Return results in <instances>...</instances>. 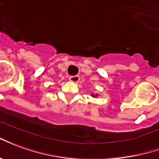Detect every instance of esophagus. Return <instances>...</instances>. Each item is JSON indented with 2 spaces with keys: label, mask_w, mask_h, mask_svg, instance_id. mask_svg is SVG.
Here are the masks:
<instances>
[{
  "label": "esophagus",
  "mask_w": 159,
  "mask_h": 159,
  "mask_svg": "<svg viewBox=\"0 0 159 159\" xmlns=\"http://www.w3.org/2000/svg\"><path fill=\"white\" fill-rule=\"evenodd\" d=\"M80 76L78 75H75V76H70L69 77V80L71 81V82H74V83H78L79 81H80Z\"/></svg>",
  "instance_id": "esophagus-1"
}]
</instances>
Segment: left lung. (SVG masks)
<instances>
[{
	"label": "left lung",
	"mask_w": 159,
	"mask_h": 159,
	"mask_svg": "<svg viewBox=\"0 0 159 159\" xmlns=\"http://www.w3.org/2000/svg\"><path fill=\"white\" fill-rule=\"evenodd\" d=\"M91 96H92V97H97L98 95H97V94H96V95H94V94H92Z\"/></svg>",
	"instance_id": "8db88e82"
}]
</instances>
